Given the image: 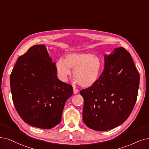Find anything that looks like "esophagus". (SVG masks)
Listing matches in <instances>:
<instances>
[{
  "mask_svg": "<svg viewBox=\"0 0 149 149\" xmlns=\"http://www.w3.org/2000/svg\"><path fill=\"white\" fill-rule=\"evenodd\" d=\"M79 92V91L77 90V89L75 87H73V93L74 94H76Z\"/></svg>",
  "mask_w": 149,
  "mask_h": 149,
  "instance_id": "esophagus-1",
  "label": "esophagus"
}]
</instances>
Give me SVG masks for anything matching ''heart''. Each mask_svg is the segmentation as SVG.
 <instances>
[{"mask_svg": "<svg viewBox=\"0 0 149 149\" xmlns=\"http://www.w3.org/2000/svg\"><path fill=\"white\" fill-rule=\"evenodd\" d=\"M59 78L67 81L73 70L75 81L82 87H90L99 80L103 70L102 58L88 52H71L65 58H59L56 63Z\"/></svg>", "mask_w": 149, "mask_h": 149, "instance_id": "b5f03b06", "label": "heart"}]
</instances>
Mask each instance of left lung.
Masks as SVG:
<instances>
[{
  "label": "left lung",
  "instance_id": "1",
  "mask_svg": "<svg viewBox=\"0 0 149 149\" xmlns=\"http://www.w3.org/2000/svg\"><path fill=\"white\" fill-rule=\"evenodd\" d=\"M104 68L98 82L80 91L84 98L82 119L100 132L125 121L136 102L140 76L132 56L122 47L104 54Z\"/></svg>",
  "mask_w": 149,
  "mask_h": 149
}]
</instances>
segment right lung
<instances>
[{"mask_svg": "<svg viewBox=\"0 0 149 149\" xmlns=\"http://www.w3.org/2000/svg\"><path fill=\"white\" fill-rule=\"evenodd\" d=\"M15 108L22 119L34 127L51 129L61 121L73 87L59 80L56 63L45 45H35L20 56L10 75Z\"/></svg>", "mask_w": 149, "mask_h": 149, "instance_id": "right-lung-1", "label": "right lung"}]
</instances>
